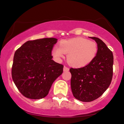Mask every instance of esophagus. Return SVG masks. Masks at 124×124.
<instances>
[{"mask_svg":"<svg viewBox=\"0 0 124 124\" xmlns=\"http://www.w3.org/2000/svg\"><path fill=\"white\" fill-rule=\"evenodd\" d=\"M69 68L68 67H67L66 66H64L63 67V71L64 72H66V71H69Z\"/></svg>","mask_w":124,"mask_h":124,"instance_id":"1","label":"esophagus"}]
</instances>
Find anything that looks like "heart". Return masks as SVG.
Returning a JSON list of instances; mask_svg holds the SVG:
<instances>
[{"mask_svg":"<svg viewBox=\"0 0 124 124\" xmlns=\"http://www.w3.org/2000/svg\"><path fill=\"white\" fill-rule=\"evenodd\" d=\"M97 52V46L93 41L83 38H75L62 41L59 47L55 46L52 54L55 58L61 59L64 54H68L69 63L75 67H83L93 60Z\"/></svg>","mask_w":124,"mask_h":124,"instance_id":"1","label":"heart"}]
</instances>
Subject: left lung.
I'll list each match as a JSON object with an SVG mask.
<instances>
[{
  "label": "left lung",
  "instance_id": "obj_1",
  "mask_svg": "<svg viewBox=\"0 0 124 124\" xmlns=\"http://www.w3.org/2000/svg\"><path fill=\"white\" fill-rule=\"evenodd\" d=\"M90 38L97 44L95 58L86 66L69 69L73 96L83 102L92 101L101 96L111 84L113 75L112 51L100 38Z\"/></svg>",
  "mask_w": 124,
  "mask_h": 124
}]
</instances>
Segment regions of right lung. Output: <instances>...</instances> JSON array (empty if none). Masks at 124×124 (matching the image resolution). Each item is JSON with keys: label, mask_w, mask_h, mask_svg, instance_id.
Here are the masks:
<instances>
[{"label": "right lung", "mask_w": 124, "mask_h": 124, "mask_svg": "<svg viewBox=\"0 0 124 124\" xmlns=\"http://www.w3.org/2000/svg\"><path fill=\"white\" fill-rule=\"evenodd\" d=\"M57 40L45 38L28 41L16 51L12 79L25 97L36 100L46 97L53 82L63 73V65L52 59Z\"/></svg>", "instance_id": "obj_1"}]
</instances>
